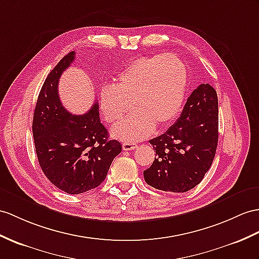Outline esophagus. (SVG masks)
Masks as SVG:
<instances>
[{
	"instance_id": "1",
	"label": "esophagus",
	"mask_w": 259,
	"mask_h": 259,
	"mask_svg": "<svg viewBox=\"0 0 259 259\" xmlns=\"http://www.w3.org/2000/svg\"><path fill=\"white\" fill-rule=\"evenodd\" d=\"M122 147L124 150H133L137 147V145L135 143H132V142H124L122 144Z\"/></svg>"
}]
</instances>
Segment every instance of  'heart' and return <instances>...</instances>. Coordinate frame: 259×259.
I'll use <instances>...</instances> for the list:
<instances>
[{"label":"heart","instance_id":"obj_1","mask_svg":"<svg viewBox=\"0 0 259 259\" xmlns=\"http://www.w3.org/2000/svg\"><path fill=\"white\" fill-rule=\"evenodd\" d=\"M188 84L187 67L172 54L137 58L118 75L114 87L101 91V111L108 122H115L131 108L136 111L112 128L123 141H140L153 133L155 125L166 127L178 116Z\"/></svg>","mask_w":259,"mask_h":259}]
</instances>
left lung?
I'll return each mask as SVG.
<instances>
[{"mask_svg":"<svg viewBox=\"0 0 259 259\" xmlns=\"http://www.w3.org/2000/svg\"><path fill=\"white\" fill-rule=\"evenodd\" d=\"M218 140V94L209 83H202L188 98L175 124L149 141L156 157L144 171L145 181L162 191L191 190L210 169Z\"/></svg>","mask_w":259,"mask_h":259,"instance_id":"1","label":"left lung"}]
</instances>
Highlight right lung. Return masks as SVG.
Masks as SVG:
<instances>
[{
	"label": "right lung",
	"mask_w": 259,
	"mask_h": 259,
	"mask_svg": "<svg viewBox=\"0 0 259 259\" xmlns=\"http://www.w3.org/2000/svg\"><path fill=\"white\" fill-rule=\"evenodd\" d=\"M74 55H66L47 75L33 118L34 145L42 172L69 194L99 187L122 150L121 143L110 141L108 130L100 122L98 101L82 115H72L61 104L59 78Z\"/></svg>",
	"instance_id": "add662e5"
}]
</instances>
